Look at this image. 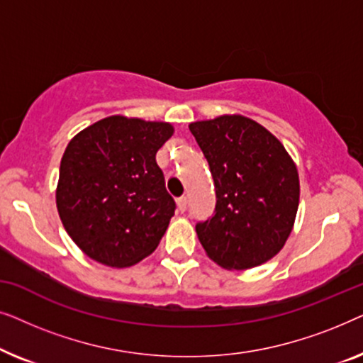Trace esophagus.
Wrapping results in <instances>:
<instances>
[{
	"label": "esophagus",
	"instance_id": "esophagus-1",
	"mask_svg": "<svg viewBox=\"0 0 363 363\" xmlns=\"http://www.w3.org/2000/svg\"><path fill=\"white\" fill-rule=\"evenodd\" d=\"M186 205H188V198L186 196H182L177 200V206H178V211H185L186 210Z\"/></svg>",
	"mask_w": 363,
	"mask_h": 363
}]
</instances>
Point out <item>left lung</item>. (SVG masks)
<instances>
[{
    "mask_svg": "<svg viewBox=\"0 0 363 363\" xmlns=\"http://www.w3.org/2000/svg\"><path fill=\"white\" fill-rule=\"evenodd\" d=\"M215 182V215L196 223L206 255L225 269H250L286 245L299 206V175L269 130L242 116L190 123Z\"/></svg>",
    "mask_w": 363,
    "mask_h": 363,
    "instance_id": "8db88e82",
    "label": "left lung"
}]
</instances>
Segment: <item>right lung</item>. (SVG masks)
<instances>
[{
    "instance_id": "obj_1",
    "label": "right lung",
    "mask_w": 363,
    "mask_h": 363,
    "mask_svg": "<svg viewBox=\"0 0 363 363\" xmlns=\"http://www.w3.org/2000/svg\"><path fill=\"white\" fill-rule=\"evenodd\" d=\"M167 122L112 116L69 142L56 205L72 241L101 264L127 267L152 255L175 215L155 155Z\"/></svg>"
}]
</instances>
